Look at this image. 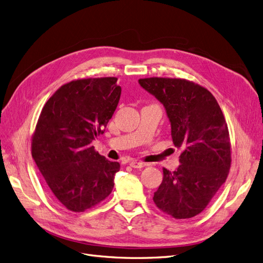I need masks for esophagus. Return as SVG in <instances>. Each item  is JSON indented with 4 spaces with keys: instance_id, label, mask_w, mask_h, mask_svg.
<instances>
[{
    "instance_id": "1",
    "label": "esophagus",
    "mask_w": 263,
    "mask_h": 263,
    "mask_svg": "<svg viewBox=\"0 0 263 263\" xmlns=\"http://www.w3.org/2000/svg\"><path fill=\"white\" fill-rule=\"evenodd\" d=\"M130 165H131L132 167H134V168H142V167H144L146 164H145V162L140 161V160H132V161L130 162Z\"/></svg>"
}]
</instances>
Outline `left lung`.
<instances>
[{"label":"left lung","instance_id":"1","mask_svg":"<svg viewBox=\"0 0 263 263\" xmlns=\"http://www.w3.org/2000/svg\"><path fill=\"white\" fill-rule=\"evenodd\" d=\"M139 83L164 105L173 143L181 148L180 165L174 172L163 167L154 202L175 219L191 218L205 210L229 174L231 144L223 114L206 88L188 79L151 77Z\"/></svg>","mask_w":263,"mask_h":263}]
</instances>
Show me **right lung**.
I'll return each mask as SVG.
<instances>
[{
	"label": "right lung",
	"instance_id": "add662e5",
	"mask_svg": "<svg viewBox=\"0 0 263 263\" xmlns=\"http://www.w3.org/2000/svg\"><path fill=\"white\" fill-rule=\"evenodd\" d=\"M121 95L116 77L75 79L44 105L31 153L50 195L75 213L95 208L114 188L118 162L91 145L112 117Z\"/></svg>",
	"mask_w": 263,
	"mask_h": 263
}]
</instances>
